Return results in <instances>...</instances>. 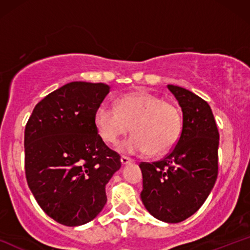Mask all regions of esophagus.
<instances>
[{
	"mask_svg": "<svg viewBox=\"0 0 250 250\" xmlns=\"http://www.w3.org/2000/svg\"><path fill=\"white\" fill-rule=\"evenodd\" d=\"M121 163H122V166L129 165V163H131V160L127 156H121Z\"/></svg>",
	"mask_w": 250,
	"mask_h": 250,
	"instance_id": "34e87169",
	"label": "esophagus"
}]
</instances>
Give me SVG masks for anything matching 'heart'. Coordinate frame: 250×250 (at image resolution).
Segmentation results:
<instances>
[{
	"label": "heart",
	"mask_w": 250,
	"mask_h": 250,
	"mask_svg": "<svg viewBox=\"0 0 250 250\" xmlns=\"http://www.w3.org/2000/svg\"><path fill=\"white\" fill-rule=\"evenodd\" d=\"M95 125L104 142L116 143L130 129L133 135L117 146L128 155L157 156L173 148L180 136L181 117L176 107L161 97L135 91L117 100L116 107L102 102L96 109Z\"/></svg>",
	"instance_id": "1"
}]
</instances>
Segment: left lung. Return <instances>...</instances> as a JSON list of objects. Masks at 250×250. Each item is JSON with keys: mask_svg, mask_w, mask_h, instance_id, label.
Segmentation results:
<instances>
[{"mask_svg": "<svg viewBox=\"0 0 250 250\" xmlns=\"http://www.w3.org/2000/svg\"><path fill=\"white\" fill-rule=\"evenodd\" d=\"M167 87L182 109V131L165 159L140 163L141 200L157 220L179 223L199 210L214 187L220 135L205 100L182 87Z\"/></svg>", "mask_w": 250, "mask_h": 250, "instance_id": "left-lung-1", "label": "left lung"}]
</instances>
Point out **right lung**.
I'll return each instance as SVG.
<instances>
[{
    "instance_id": "add662e5",
    "label": "right lung",
    "mask_w": 250,
    "mask_h": 250,
    "mask_svg": "<svg viewBox=\"0 0 250 250\" xmlns=\"http://www.w3.org/2000/svg\"><path fill=\"white\" fill-rule=\"evenodd\" d=\"M104 83L70 82L34 108L24 130L25 177L48 216L68 227L95 219L107 202L105 185L121 168L95 125L108 95Z\"/></svg>"
}]
</instances>
